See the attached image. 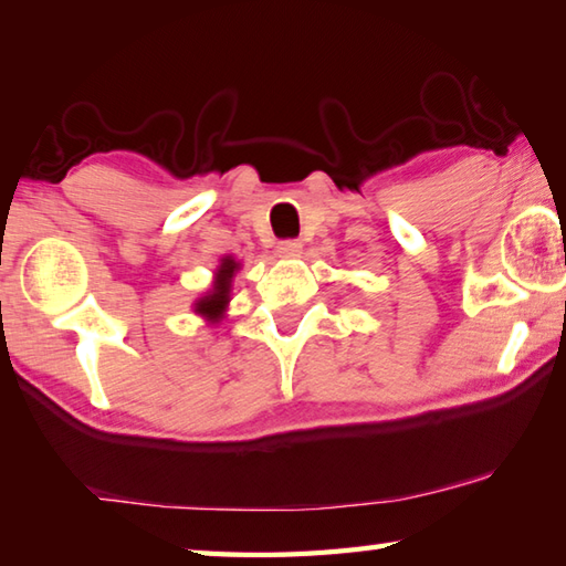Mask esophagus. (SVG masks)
Masks as SVG:
<instances>
[{"instance_id":"34e87169","label":"esophagus","mask_w":566,"mask_h":566,"mask_svg":"<svg viewBox=\"0 0 566 566\" xmlns=\"http://www.w3.org/2000/svg\"><path fill=\"white\" fill-rule=\"evenodd\" d=\"M276 254H280L282 260H294V256L302 254V242L300 239H284V242L276 244Z\"/></svg>"}]
</instances>
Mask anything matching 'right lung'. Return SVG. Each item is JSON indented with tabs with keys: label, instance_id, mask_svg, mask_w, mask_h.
I'll return each instance as SVG.
<instances>
[{
	"label": "right lung",
	"instance_id": "add662e5",
	"mask_svg": "<svg viewBox=\"0 0 566 566\" xmlns=\"http://www.w3.org/2000/svg\"><path fill=\"white\" fill-rule=\"evenodd\" d=\"M239 270V262H234L232 256H224L219 262L217 272H214V284L205 296H199L195 302V312L202 314L207 322H219L224 317L227 304H229V292H232V280Z\"/></svg>",
	"mask_w": 566,
	"mask_h": 566
}]
</instances>
